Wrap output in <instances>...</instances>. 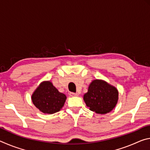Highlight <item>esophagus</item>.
Returning a JSON list of instances; mask_svg holds the SVG:
<instances>
[{
    "instance_id": "esophagus-1",
    "label": "esophagus",
    "mask_w": 150,
    "mask_h": 150,
    "mask_svg": "<svg viewBox=\"0 0 150 150\" xmlns=\"http://www.w3.org/2000/svg\"><path fill=\"white\" fill-rule=\"evenodd\" d=\"M69 95L71 96H78L79 95V94L78 93H69Z\"/></svg>"
}]
</instances>
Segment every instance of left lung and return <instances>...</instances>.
I'll return each mask as SVG.
<instances>
[{"mask_svg": "<svg viewBox=\"0 0 150 150\" xmlns=\"http://www.w3.org/2000/svg\"><path fill=\"white\" fill-rule=\"evenodd\" d=\"M83 99L91 111L97 114H106L112 110L117 104L118 91L106 81L95 79L88 86Z\"/></svg>", "mask_w": 150, "mask_h": 150, "instance_id": "obj_1", "label": "left lung"}]
</instances>
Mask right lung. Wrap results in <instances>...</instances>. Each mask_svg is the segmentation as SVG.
Wrapping results in <instances>:
<instances>
[{
  "label": "right lung",
  "instance_id": "right-lung-1",
  "mask_svg": "<svg viewBox=\"0 0 150 150\" xmlns=\"http://www.w3.org/2000/svg\"><path fill=\"white\" fill-rule=\"evenodd\" d=\"M65 95L60 93L50 81L41 83L32 95V100L35 107L44 114L59 112L64 105Z\"/></svg>",
  "mask_w": 150,
  "mask_h": 150
}]
</instances>
